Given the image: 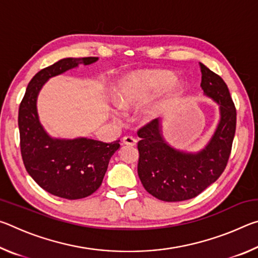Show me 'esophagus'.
Instances as JSON below:
<instances>
[{"label": "esophagus", "mask_w": 258, "mask_h": 258, "mask_svg": "<svg viewBox=\"0 0 258 258\" xmlns=\"http://www.w3.org/2000/svg\"><path fill=\"white\" fill-rule=\"evenodd\" d=\"M123 143L125 146H135L137 145V140H135L133 137H124L123 138Z\"/></svg>", "instance_id": "esophagus-1"}]
</instances>
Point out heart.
Masks as SVG:
<instances>
[{"label": "heart", "mask_w": 258, "mask_h": 258, "mask_svg": "<svg viewBox=\"0 0 258 258\" xmlns=\"http://www.w3.org/2000/svg\"><path fill=\"white\" fill-rule=\"evenodd\" d=\"M171 80V76L166 73L158 72H140L125 77L113 92V101L120 109L138 106L152 94L160 90L166 82ZM178 87L177 81L167 83L161 92L156 98L143 104L139 110V118L146 123L159 118L164 115L167 107V94L175 91ZM113 117H118L113 113Z\"/></svg>", "instance_id": "1"}]
</instances>
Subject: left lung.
<instances>
[{
  "instance_id": "left-lung-1",
  "label": "left lung",
  "mask_w": 258,
  "mask_h": 258,
  "mask_svg": "<svg viewBox=\"0 0 258 258\" xmlns=\"http://www.w3.org/2000/svg\"><path fill=\"white\" fill-rule=\"evenodd\" d=\"M204 94L217 103L220 121L202 150L187 152L172 147L163 135V120L157 118L139 130L138 174L142 185L163 202H183L197 197L225 169L235 133L237 112L228 86L200 62Z\"/></svg>"
}]
</instances>
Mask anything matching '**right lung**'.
<instances>
[{
	"label": "right lung",
	"instance_id": "add662e5",
	"mask_svg": "<svg viewBox=\"0 0 258 258\" xmlns=\"http://www.w3.org/2000/svg\"><path fill=\"white\" fill-rule=\"evenodd\" d=\"M98 59L64 58L42 69L29 82L19 107L20 150L25 167L42 189L60 198L81 199L97 191L109 160L119 149V140L104 143L87 138H52L38 118L37 97L51 77Z\"/></svg>",
	"mask_w": 258,
	"mask_h": 258
}]
</instances>
